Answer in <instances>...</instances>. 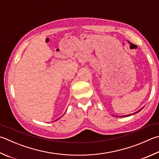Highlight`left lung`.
Wrapping results in <instances>:
<instances>
[{
	"instance_id": "left-lung-1",
	"label": "left lung",
	"mask_w": 159,
	"mask_h": 159,
	"mask_svg": "<svg viewBox=\"0 0 159 159\" xmlns=\"http://www.w3.org/2000/svg\"><path fill=\"white\" fill-rule=\"evenodd\" d=\"M143 108H141L140 110H139V111H137V112H135V113H134V114H135V113H137V112H140V111H141V110H142ZM131 115H133V114H131ZM124 115V116H122V117H128V116H130V115Z\"/></svg>"
}]
</instances>
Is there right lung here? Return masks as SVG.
<instances>
[{
	"mask_svg": "<svg viewBox=\"0 0 159 159\" xmlns=\"http://www.w3.org/2000/svg\"><path fill=\"white\" fill-rule=\"evenodd\" d=\"M57 120H58V119H57Z\"/></svg>",
	"mask_w": 159,
	"mask_h": 159,
	"instance_id": "right-lung-1",
	"label": "right lung"
}]
</instances>
